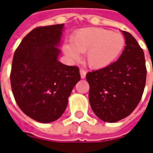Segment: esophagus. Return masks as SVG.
I'll return each mask as SVG.
<instances>
[{"label": "esophagus", "mask_w": 153, "mask_h": 153, "mask_svg": "<svg viewBox=\"0 0 153 153\" xmlns=\"http://www.w3.org/2000/svg\"><path fill=\"white\" fill-rule=\"evenodd\" d=\"M80 74H81V77L82 79H84L86 76V71L84 69H80Z\"/></svg>", "instance_id": "esophagus-1"}]
</instances>
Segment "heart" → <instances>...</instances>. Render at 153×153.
Returning a JSON list of instances; mask_svg holds the SVG:
<instances>
[{
    "mask_svg": "<svg viewBox=\"0 0 153 153\" xmlns=\"http://www.w3.org/2000/svg\"><path fill=\"white\" fill-rule=\"evenodd\" d=\"M71 45H64L63 51L73 60L79 53H86L88 65L94 69L104 68L117 59L125 47L126 40L118 32L100 27H87L76 32L71 37Z\"/></svg>",
    "mask_w": 153,
    "mask_h": 153,
    "instance_id": "obj_1",
    "label": "heart"
}]
</instances>
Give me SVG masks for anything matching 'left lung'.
Listing matches in <instances>:
<instances>
[{
    "label": "left lung",
    "mask_w": 153,
    "mask_h": 153,
    "mask_svg": "<svg viewBox=\"0 0 153 153\" xmlns=\"http://www.w3.org/2000/svg\"><path fill=\"white\" fill-rule=\"evenodd\" d=\"M126 46L117 61L88 72L89 100L97 117L117 122L133 112L141 100L147 68L143 49L130 33L122 31Z\"/></svg>",
    "instance_id": "left-lung-1"
}]
</instances>
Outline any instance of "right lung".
<instances>
[{
	"instance_id": "right-lung-1",
	"label": "right lung",
	"mask_w": 153,
	"mask_h": 153,
	"mask_svg": "<svg viewBox=\"0 0 153 153\" xmlns=\"http://www.w3.org/2000/svg\"><path fill=\"white\" fill-rule=\"evenodd\" d=\"M63 24L37 27L14 52L10 84L19 108L33 120L49 123L62 116L69 95L81 79L76 66L58 61Z\"/></svg>"
}]
</instances>
